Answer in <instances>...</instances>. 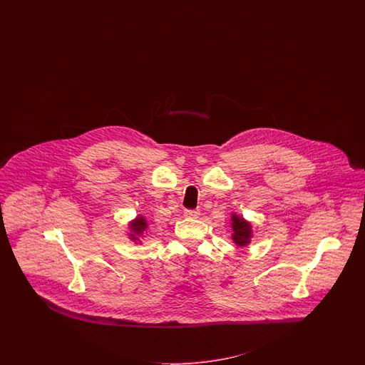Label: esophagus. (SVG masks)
<instances>
[{
    "instance_id": "obj_1",
    "label": "esophagus",
    "mask_w": 365,
    "mask_h": 365,
    "mask_svg": "<svg viewBox=\"0 0 365 365\" xmlns=\"http://www.w3.org/2000/svg\"><path fill=\"white\" fill-rule=\"evenodd\" d=\"M199 214H200V212H199L198 210L185 211V217H186V218H191V220H195V218H198Z\"/></svg>"
}]
</instances>
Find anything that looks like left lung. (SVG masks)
Segmentation results:
<instances>
[{
    "label": "left lung",
    "instance_id": "obj_1",
    "mask_svg": "<svg viewBox=\"0 0 365 365\" xmlns=\"http://www.w3.org/2000/svg\"><path fill=\"white\" fill-rule=\"evenodd\" d=\"M232 241L238 246H246L252 238V225L241 217L232 214Z\"/></svg>",
    "mask_w": 365,
    "mask_h": 365
}]
</instances>
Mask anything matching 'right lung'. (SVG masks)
Listing matches in <instances>:
<instances>
[{"label":"right lung","mask_w":365,"mask_h":365,"mask_svg":"<svg viewBox=\"0 0 365 365\" xmlns=\"http://www.w3.org/2000/svg\"><path fill=\"white\" fill-rule=\"evenodd\" d=\"M130 229H131V240L133 241H138V237L143 234L144 230L147 229V222L144 220L143 217H138L135 221L130 223Z\"/></svg>","instance_id":"add662e5"}]
</instances>
